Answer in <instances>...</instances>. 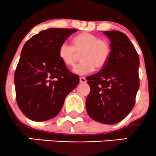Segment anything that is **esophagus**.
<instances>
[{
    "instance_id": "34e87169",
    "label": "esophagus",
    "mask_w": 156,
    "mask_h": 156,
    "mask_svg": "<svg viewBox=\"0 0 156 156\" xmlns=\"http://www.w3.org/2000/svg\"><path fill=\"white\" fill-rule=\"evenodd\" d=\"M80 83H87V79L84 78V77H80Z\"/></svg>"
}]
</instances>
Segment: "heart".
Returning <instances> with one entry per match:
<instances>
[{"instance_id": "1", "label": "heart", "mask_w": 156, "mask_h": 156, "mask_svg": "<svg viewBox=\"0 0 156 156\" xmlns=\"http://www.w3.org/2000/svg\"><path fill=\"white\" fill-rule=\"evenodd\" d=\"M73 45L64 42L58 48V56L63 63L72 66L81 53L82 60L73 67L76 75H84L90 73L97 67L103 68L107 64L111 49L107 40L100 39L90 33H82L73 39Z\"/></svg>"}]
</instances>
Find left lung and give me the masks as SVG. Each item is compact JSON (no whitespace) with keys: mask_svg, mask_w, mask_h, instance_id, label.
Returning a JSON list of instances; mask_svg holds the SVG:
<instances>
[{"mask_svg":"<svg viewBox=\"0 0 156 156\" xmlns=\"http://www.w3.org/2000/svg\"><path fill=\"white\" fill-rule=\"evenodd\" d=\"M111 41L107 64L87 77L90 93L86 99L88 115L103 124H116L133 109L139 89V56L130 39L117 30L104 31Z\"/></svg>","mask_w":156,"mask_h":156,"instance_id":"obj_1","label":"left lung"}]
</instances>
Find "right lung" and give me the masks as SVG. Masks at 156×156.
Masks as SVG:
<instances>
[{
	"label": "right lung",
	"mask_w": 156,
	"mask_h": 156,
	"mask_svg": "<svg viewBox=\"0 0 156 156\" xmlns=\"http://www.w3.org/2000/svg\"><path fill=\"white\" fill-rule=\"evenodd\" d=\"M76 29L49 28L27 40L15 72L16 101L21 111L34 121L58 114L67 95L79 83L58 56L60 44Z\"/></svg>",
	"instance_id": "add662e5"
}]
</instances>
